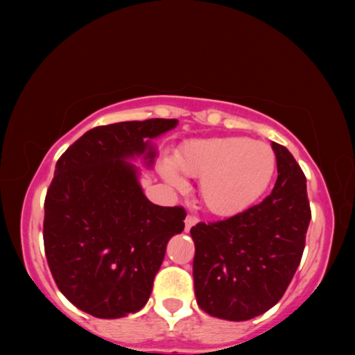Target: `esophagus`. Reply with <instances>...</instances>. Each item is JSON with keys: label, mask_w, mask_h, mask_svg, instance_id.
I'll list each match as a JSON object with an SVG mask.
<instances>
[{"label": "esophagus", "mask_w": 355, "mask_h": 355, "mask_svg": "<svg viewBox=\"0 0 355 355\" xmlns=\"http://www.w3.org/2000/svg\"><path fill=\"white\" fill-rule=\"evenodd\" d=\"M197 222H199V219L197 218H194V216H186V219H184V228H186V232L189 230L191 227H194Z\"/></svg>", "instance_id": "esophagus-1"}]
</instances>
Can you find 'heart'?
Masks as SVG:
<instances>
[{"label":"heart","instance_id":"1","mask_svg":"<svg viewBox=\"0 0 355 355\" xmlns=\"http://www.w3.org/2000/svg\"><path fill=\"white\" fill-rule=\"evenodd\" d=\"M277 158L268 144L244 136L191 139L173 158H163L159 173L182 188V172L200 178L199 194L209 213L232 218L249 209L271 184Z\"/></svg>","mask_w":355,"mask_h":355}]
</instances>
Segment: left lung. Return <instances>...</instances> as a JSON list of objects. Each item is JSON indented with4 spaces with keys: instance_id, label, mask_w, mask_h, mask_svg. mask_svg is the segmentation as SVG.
Returning a JSON list of instances; mask_svg holds the SVG:
<instances>
[{
    "instance_id": "left-lung-1",
    "label": "left lung",
    "mask_w": 355,
    "mask_h": 355,
    "mask_svg": "<svg viewBox=\"0 0 355 355\" xmlns=\"http://www.w3.org/2000/svg\"><path fill=\"white\" fill-rule=\"evenodd\" d=\"M277 182L244 213L191 228L199 307L227 321H248L272 309L302 258L311 219L307 180L288 148L272 142Z\"/></svg>"
}]
</instances>
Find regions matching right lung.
I'll return each instance as SVG.
<instances>
[{
  "instance_id": "obj_1",
  "label": "right lung",
  "mask_w": 355,
  "mask_h": 355,
  "mask_svg": "<svg viewBox=\"0 0 355 355\" xmlns=\"http://www.w3.org/2000/svg\"><path fill=\"white\" fill-rule=\"evenodd\" d=\"M177 119L119 122L89 130L58 159L45 197L48 266L65 297L86 313L116 320L147 304L167 243L184 228L182 207H158L141 186L153 139Z\"/></svg>"
}]
</instances>
